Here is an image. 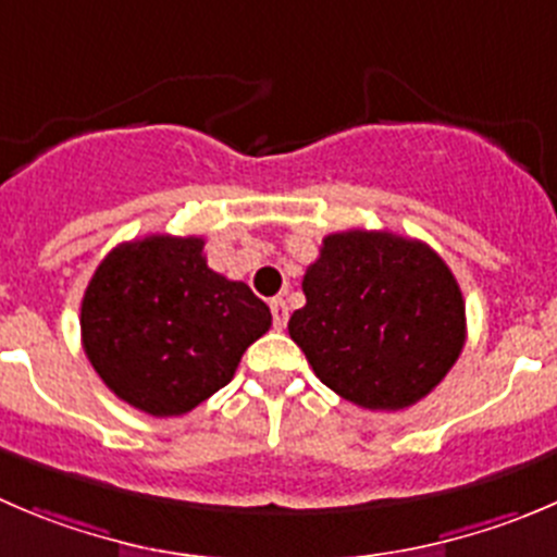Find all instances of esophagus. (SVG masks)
<instances>
[{"instance_id":"obj_1","label":"esophagus","mask_w":557,"mask_h":557,"mask_svg":"<svg viewBox=\"0 0 557 557\" xmlns=\"http://www.w3.org/2000/svg\"><path fill=\"white\" fill-rule=\"evenodd\" d=\"M269 307H272V323L277 332H283L285 323H288V305H285L283 299H272L269 301Z\"/></svg>"}]
</instances>
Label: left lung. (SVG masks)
I'll use <instances>...</instances> for the list:
<instances>
[{
    "mask_svg": "<svg viewBox=\"0 0 557 557\" xmlns=\"http://www.w3.org/2000/svg\"><path fill=\"white\" fill-rule=\"evenodd\" d=\"M290 339L315 375L359 408L428 397L466 345V301L444 258L388 231L329 234L301 280Z\"/></svg>",
    "mask_w": 557,
    "mask_h": 557,
    "instance_id": "left-lung-1",
    "label": "left lung"
}]
</instances>
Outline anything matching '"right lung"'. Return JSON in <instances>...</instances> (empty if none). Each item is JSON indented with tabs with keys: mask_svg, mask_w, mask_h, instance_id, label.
I'll return each mask as SVG.
<instances>
[{
	"mask_svg": "<svg viewBox=\"0 0 557 557\" xmlns=\"http://www.w3.org/2000/svg\"><path fill=\"white\" fill-rule=\"evenodd\" d=\"M269 326L272 312L245 283L207 267L201 236L113 247L81 301L91 367L149 416H182L212 397Z\"/></svg>",
	"mask_w": 557,
	"mask_h": 557,
	"instance_id": "obj_1",
	"label": "right lung"
}]
</instances>
